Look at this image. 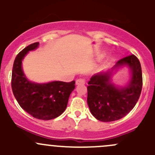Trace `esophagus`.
<instances>
[{
  "label": "esophagus",
  "mask_w": 155,
  "mask_h": 155,
  "mask_svg": "<svg viewBox=\"0 0 155 155\" xmlns=\"http://www.w3.org/2000/svg\"><path fill=\"white\" fill-rule=\"evenodd\" d=\"M85 83V81L82 79H78L76 81V85H84Z\"/></svg>",
  "instance_id": "obj_1"
}]
</instances>
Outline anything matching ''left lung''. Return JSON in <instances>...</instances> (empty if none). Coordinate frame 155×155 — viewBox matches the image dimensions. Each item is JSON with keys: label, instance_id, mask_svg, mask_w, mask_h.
<instances>
[{"label": "left lung", "instance_id": "obj_1", "mask_svg": "<svg viewBox=\"0 0 155 155\" xmlns=\"http://www.w3.org/2000/svg\"><path fill=\"white\" fill-rule=\"evenodd\" d=\"M126 66L131 74L128 84L124 87L115 86L111 81L114 72ZM87 84V102L92 115L104 122L121 119L134 109L141 94L140 61L134 54L124 58L110 70L93 75Z\"/></svg>", "mask_w": 155, "mask_h": 155}]
</instances>
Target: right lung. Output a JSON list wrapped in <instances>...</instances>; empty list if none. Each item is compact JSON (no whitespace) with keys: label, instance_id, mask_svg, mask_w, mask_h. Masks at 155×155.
I'll list each match as a JSON object with an SVG mask.
<instances>
[{"label":"right lung","instance_id":"right-lung-1","mask_svg":"<svg viewBox=\"0 0 155 155\" xmlns=\"http://www.w3.org/2000/svg\"><path fill=\"white\" fill-rule=\"evenodd\" d=\"M39 43L25 47L15 57L12 67V90L17 102L25 111L37 119L51 120L61 115L66 109L75 81H53L37 83L25 75L22 61L30 51L38 48Z\"/></svg>","mask_w":155,"mask_h":155}]
</instances>
